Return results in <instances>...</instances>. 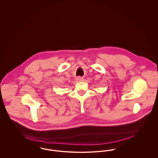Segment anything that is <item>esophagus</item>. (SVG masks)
Returning <instances> with one entry per match:
<instances>
[{
  "label": "esophagus",
  "mask_w": 158,
  "mask_h": 158,
  "mask_svg": "<svg viewBox=\"0 0 158 158\" xmlns=\"http://www.w3.org/2000/svg\"><path fill=\"white\" fill-rule=\"evenodd\" d=\"M84 78L81 77H78L76 78V81H84Z\"/></svg>",
  "instance_id": "obj_1"
}]
</instances>
